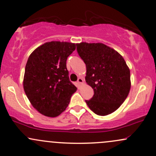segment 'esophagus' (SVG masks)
Here are the masks:
<instances>
[{
    "label": "esophagus",
    "mask_w": 156,
    "mask_h": 156,
    "mask_svg": "<svg viewBox=\"0 0 156 156\" xmlns=\"http://www.w3.org/2000/svg\"><path fill=\"white\" fill-rule=\"evenodd\" d=\"M78 83H79V84H82V83H83V79L82 78H78Z\"/></svg>",
    "instance_id": "1"
}]
</instances>
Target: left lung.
Listing matches in <instances>:
<instances>
[{"label": "left lung", "instance_id": "left-lung-1", "mask_svg": "<svg viewBox=\"0 0 156 156\" xmlns=\"http://www.w3.org/2000/svg\"><path fill=\"white\" fill-rule=\"evenodd\" d=\"M78 55L86 65L85 81L94 90L85 102L100 116L117 110L131 88L130 71L123 57L102 43L76 44Z\"/></svg>", "mask_w": 156, "mask_h": 156}]
</instances>
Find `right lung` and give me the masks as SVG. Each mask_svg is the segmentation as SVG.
<instances>
[{"mask_svg":"<svg viewBox=\"0 0 156 156\" xmlns=\"http://www.w3.org/2000/svg\"><path fill=\"white\" fill-rule=\"evenodd\" d=\"M76 44L50 41L37 47L28 58L23 87L34 108L49 117L66 110L77 87L69 80L66 60Z\"/></svg>","mask_w":156,"mask_h":156,"instance_id":"1","label":"right lung"}]
</instances>
